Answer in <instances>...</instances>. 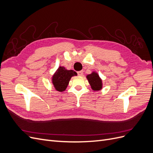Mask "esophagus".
Listing matches in <instances>:
<instances>
[{
    "label": "esophagus",
    "instance_id": "1",
    "mask_svg": "<svg viewBox=\"0 0 153 153\" xmlns=\"http://www.w3.org/2000/svg\"><path fill=\"white\" fill-rule=\"evenodd\" d=\"M77 74L78 76H82L83 75V71H78Z\"/></svg>",
    "mask_w": 153,
    "mask_h": 153
}]
</instances>
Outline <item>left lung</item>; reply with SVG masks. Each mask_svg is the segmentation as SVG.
I'll list each match as a JSON object with an SVG mask.
<instances>
[{"instance_id": "left-lung-1", "label": "left lung", "mask_w": 153, "mask_h": 153, "mask_svg": "<svg viewBox=\"0 0 153 153\" xmlns=\"http://www.w3.org/2000/svg\"><path fill=\"white\" fill-rule=\"evenodd\" d=\"M91 88L94 91H99L102 88V82L100 79L99 75L96 73L93 72L87 76Z\"/></svg>"}]
</instances>
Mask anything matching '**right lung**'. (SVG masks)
<instances>
[{"instance_id":"obj_1","label":"right lung","mask_w":153,"mask_h":153,"mask_svg":"<svg viewBox=\"0 0 153 153\" xmlns=\"http://www.w3.org/2000/svg\"><path fill=\"white\" fill-rule=\"evenodd\" d=\"M77 73L73 70H67L64 67H59L52 78V82L55 89L62 92L66 89L71 76Z\"/></svg>"}]
</instances>
